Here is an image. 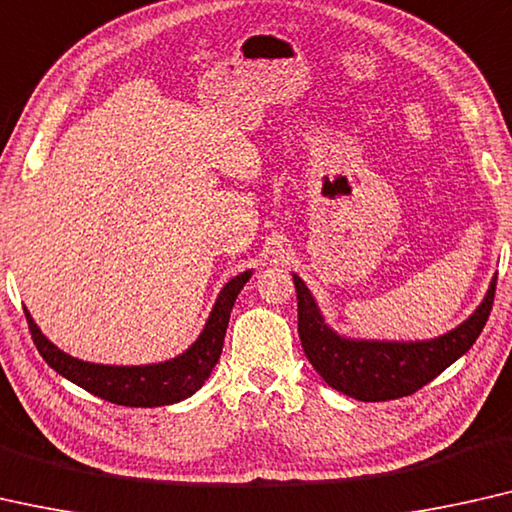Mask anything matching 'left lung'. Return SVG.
Segmentation results:
<instances>
[{"mask_svg": "<svg viewBox=\"0 0 512 512\" xmlns=\"http://www.w3.org/2000/svg\"><path fill=\"white\" fill-rule=\"evenodd\" d=\"M299 301V338L303 352L326 384L361 402L404 398L453 365L483 331L494 303L497 276L485 299L460 326L432 340H356L335 333L315 296L294 273Z\"/></svg>", "mask_w": 512, "mask_h": 512, "instance_id": "obj_1", "label": "left lung"}]
</instances>
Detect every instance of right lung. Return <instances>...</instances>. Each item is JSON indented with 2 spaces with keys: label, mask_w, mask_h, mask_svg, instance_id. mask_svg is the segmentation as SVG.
<instances>
[{
  "label": "right lung",
  "mask_w": 512,
  "mask_h": 512,
  "mask_svg": "<svg viewBox=\"0 0 512 512\" xmlns=\"http://www.w3.org/2000/svg\"><path fill=\"white\" fill-rule=\"evenodd\" d=\"M250 276H253V271H243L227 282L220 289L207 324L197 335V340L186 352L163 363L103 365L80 361V358L61 352L57 345H52L38 329L27 308L25 317L38 354L61 377L85 388L96 398L121 404V407H163V404H174L190 398L209 379L220 352H223L232 305Z\"/></svg>",
  "instance_id": "1"
}]
</instances>
